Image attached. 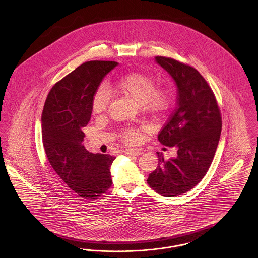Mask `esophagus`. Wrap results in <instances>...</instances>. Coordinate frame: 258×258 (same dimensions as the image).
Here are the masks:
<instances>
[{"label":"esophagus","instance_id":"34e87169","mask_svg":"<svg viewBox=\"0 0 258 258\" xmlns=\"http://www.w3.org/2000/svg\"><path fill=\"white\" fill-rule=\"evenodd\" d=\"M125 154L128 155V156L137 157V156L142 155L143 151L141 149H127V150H125Z\"/></svg>","mask_w":258,"mask_h":258}]
</instances>
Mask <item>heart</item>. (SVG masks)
Listing matches in <instances>:
<instances>
[{"mask_svg": "<svg viewBox=\"0 0 258 258\" xmlns=\"http://www.w3.org/2000/svg\"><path fill=\"white\" fill-rule=\"evenodd\" d=\"M112 94L132 98L140 104L141 109L153 117H159L167 110L169 97L167 92L156 87L155 79L143 73H131L124 74L113 83L108 84ZM109 93L104 86L98 87L92 98V110L95 114L104 113L109 104ZM123 140L133 143L137 140L138 133L135 130H125Z\"/></svg>", "mask_w": 258, "mask_h": 258, "instance_id": "obj_1", "label": "heart"}]
</instances>
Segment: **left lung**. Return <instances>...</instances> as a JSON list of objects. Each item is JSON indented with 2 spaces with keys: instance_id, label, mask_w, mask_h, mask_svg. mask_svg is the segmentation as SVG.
<instances>
[{
  "instance_id": "obj_1",
  "label": "left lung",
  "mask_w": 258,
  "mask_h": 258,
  "mask_svg": "<svg viewBox=\"0 0 258 258\" xmlns=\"http://www.w3.org/2000/svg\"><path fill=\"white\" fill-rule=\"evenodd\" d=\"M156 61L171 75L177 86V108L160 131L162 145L177 156H159L157 169L148 184L163 197H176L194 188L205 176L214 159L221 132V112L212 89L196 69L165 57Z\"/></svg>"
}]
</instances>
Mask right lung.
<instances>
[{"mask_svg": "<svg viewBox=\"0 0 258 258\" xmlns=\"http://www.w3.org/2000/svg\"><path fill=\"white\" fill-rule=\"evenodd\" d=\"M117 61L84 62L51 89L42 115V142L51 166L77 196L95 199L112 184L110 167L116 159L92 154L83 145L92 114V98Z\"/></svg>", "mask_w": 258, "mask_h": 258, "instance_id": "add662e5", "label": "right lung"}]
</instances>
